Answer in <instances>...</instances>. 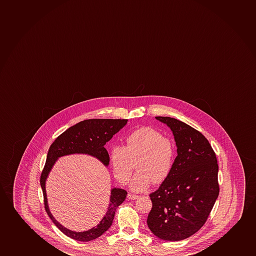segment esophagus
I'll return each mask as SVG.
<instances>
[{
  "instance_id": "1",
  "label": "esophagus",
  "mask_w": 256,
  "mask_h": 256,
  "mask_svg": "<svg viewBox=\"0 0 256 256\" xmlns=\"http://www.w3.org/2000/svg\"><path fill=\"white\" fill-rule=\"evenodd\" d=\"M138 196H136V194H130V193H129V194H127V198H128L129 200H136V199H138Z\"/></svg>"
}]
</instances>
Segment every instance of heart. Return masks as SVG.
Wrapping results in <instances>:
<instances>
[{"mask_svg": "<svg viewBox=\"0 0 256 256\" xmlns=\"http://www.w3.org/2000/svg\"><path fill=\"white\" fill-rule=\"evenodd\" d=\"M126 141V147L114 145L109 152L112 172L118 182H128L136 160L138 172L130 184L133 191L146 190L152 182L159 184L168 178L176 157L174 142L151 126L134 130Z\"/></svg>", "mask_w": 256, "mask_h": 256, "instance_id": "1", "label": "heart"}]
</instances>
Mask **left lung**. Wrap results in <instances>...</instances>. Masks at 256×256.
Segmentation results:
<instances>
[{
    "label": "left lung",
    "instance_id": "1",
    "mask_svg": "<svg viewBox=\"0 0 256 256\" xmlns=\"http://www.w3.org/2000/svg\"><path fill=\"white\" fill-rule=\"evenodd\" d=\"M170 128L176 156L170 175L150 194L153 206L148 226L164 241H180L203 226L220 193L218 166L208 139L196 130L170 117H156Z\"/></svg>",
    "mask_w": 256,
    "mask_h": 256
}]
</instances>
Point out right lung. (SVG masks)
Segmentation results:
<instances>
[{"label":"right lung","mask_w":256,"mask_h":256,"mask_svg":"<svg viewBox=\"0 0 256 256\" xmlns=\"http://www.w3.org/2000/svg\"><path fill=\"white\" fill-rule=\"evenodd\" d=\"M127 121L124 118H92L81 121L60 134L50 146L44 168L40 178L44 199L45 210L57 228L66 236L74 240L92 241L106 232L112 226L116 208L126 200L127 192L123 188H112L108 211L100 223L88 230L78 232L63 226L50 212L46 194L48 176L60 157L74 154H84L93 156L102 162L104 166H108L109 164V156L104 146L111 140L114 135L118 132L126 124Z\"/></svg>","instance_id":"add662e5"}]
</instances>
